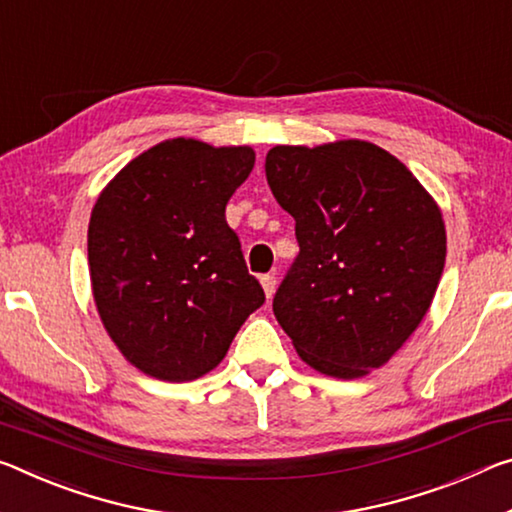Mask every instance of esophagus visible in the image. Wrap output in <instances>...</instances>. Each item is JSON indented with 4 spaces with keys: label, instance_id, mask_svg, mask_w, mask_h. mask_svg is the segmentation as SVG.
<instances>
[{
    "label": "esophagus",
    "instance_id": "1",
    "mask_svg": "<svg viewBox=\"0 0 512 512\" xmlns=\"http://www.w3.org/2000/svg\"><path fill=\"white\" fill-rule=\"evenodd\" d=\"M259 282H262V289H264L266 298H271L273 291H275V278H273V275H262V278H259Z\"/></svg>",
    "mask_w": 512,
    "mask_h": 512
}]
</instances>
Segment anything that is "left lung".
I'll use <instances>...</instances> for the list:
<instances>
[{"mask_svg":"<svg viewBox=\"0 0 512 512\" xmlns=\"http://www.w3.org/2000/svg\"><path fill=\"white\" fill-rule=\"evenodd\" d=\"M266 180L300 253L273 314L303 362L332 378L383 367L424 319L446 259L442 212L378 145H275Z\"/></svg>","mask_w":512,"mask_h":512,"instance_id":"obj_1","label":"left lung"}]
</instances>
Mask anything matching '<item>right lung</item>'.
Segmentation results:
<instances>
[{
    "label": "right lung",
    "instance_id": "add662e5",
    "mask_svg": "<svg viewBox=\"0 0 512 512\" xmlns=\"http://www.w3.org/2000/svg\"><path fill=\"white\" fill-rule=\"evenodd\" d=\"M255 166L248 145L168 139L104 186L88 223L97 314L136 369L186 383L216 369L264 303L225 205Z\"/></svg>",
    "mask_w": 512,
    "mask_h": 512
}]
</instances>
